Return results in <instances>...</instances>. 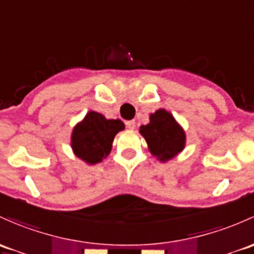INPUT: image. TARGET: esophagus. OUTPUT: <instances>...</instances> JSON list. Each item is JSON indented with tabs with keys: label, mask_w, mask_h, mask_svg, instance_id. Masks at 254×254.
Listing matches in <instances>:
<instances>
[{
	"label": "esophagus",
	"mask_w": 254,
	"mask_h": 254,
	"mask_svg": "<svg viewBox=\"0 0 254 254\" xmlns=\"http://www.w3.org/2000/svg\"><path fill=\"white\" fill-rule=\"evenodd\" d=\"M125 125H127V127H129L130 130H134L136 127V123L135 120H127V122L125 123Z\"/></svg>",
	"instance_id": "esophagus-1"
}]
</instances>
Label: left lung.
<instances>
[{"label":"left lung","mask_w":254,"mask_h":254,"mask_svg":"<svg viewBox=\"0 0 254 254\" xmlns=\"http://www.w3.org/2000/svg\"><path fill=\"white\" fill-rule=\"evenodd\" d=\"M153 157L163 163L178 156L186 145V134L170 112L159 108L149 116V123L140 127Z\"/></svg>","instance_id":"8db88e82"}]
</instances>
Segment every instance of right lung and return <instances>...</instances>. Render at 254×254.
<instances>
[{"instance_id": "right-lung-1", "label": "right lung", "mask_w": 254, "mask_h": 254, "mask_svg": "<svg viewBox=\"0 0 254 254\" xmlns=\"http://www.w3.org/2000/svg\"><path fill=\"white\" fill-rule=\"evenodd\" d=\"M124 129L125 125L120 119H107L101 113L90 111L73 127L71 149L86 164L95 165L109 156L114 137Z\"/></svg>"}]
</instances>
